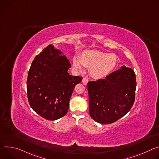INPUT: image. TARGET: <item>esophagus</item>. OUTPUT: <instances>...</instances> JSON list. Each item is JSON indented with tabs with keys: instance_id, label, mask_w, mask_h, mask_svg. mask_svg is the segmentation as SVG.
Wrapping results in <instances>:
<instances>
[{
	"instance_id": "1",
	"label": "esophagus",
	"mask_w": 159,
	"mask_h": 159,
	"mask_svg": "<svg viewBox=\"0 0 159 159\" xmlns=\"http://www.w3.org/2000/svg\"><path fill=\"white\" fill-rule=\"evenodd\" d=\"M88 82H89L88 79H87V78H83V79H82V83L84 84V85H87Z\"/></svg>"
}]
</instances>
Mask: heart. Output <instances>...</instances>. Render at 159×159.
I'll use <instances>...</instances> for the list:
<instances>
[{
  "mask_svg": "<svg viewBox=\"0 0 159 159\" xmlns=\"http://www.w3.org/2000/svg\"><path fill=\"white\" fill-rule=\"evenodd\" d=\"M118 62V57L113 53L96 50H85L80 56L73 58V66L77 70L81 71L84 66L90 67V73L95 78H102L114 70Z\"/></svg>",
  "mask_w": 159,
  "mask_h": 159,
  "instance_id": "heart-1",
  "label": "heart"
}]
</instances>
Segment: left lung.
Returning <instances> with one entry per match:
<instances>
[{"label": "left lung", "mask_w": 159, "mask_h": 159, "mask_svg": "<svg viewBox=\"0 0 159 159\" xmlns=\"http://www.w3.org/2000/svg\"><path fill=\"white\" fill-rule=\"evenodd\" d=\"M136 87L135 74L125 66L105 79L89 81L87 90L90 116L102 124L118 121L132 107Z\"/></svg>", "instance_id": "obj_1"}]
</instances>
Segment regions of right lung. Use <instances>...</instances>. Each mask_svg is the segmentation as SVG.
I'll list each match as a JSON object with an SVG mask.
<instances>
[{"mask_svg": "<svg viewBox=\"0 0 159 159\" xmlns=\"http://www.w3.org/2000/svg\"><path fill=\"white\" fill-rule=\"evenodd\" d=\"M52 44L33 61L27 79L28 99L31 108L43 118L56 120L64 116L75 85L82 77L68 73L70 63Z\"/></svg>", "mask_w": 159, "mask_h": 159, "instance_id": "1", "label": "right lung"}]
</instances>
